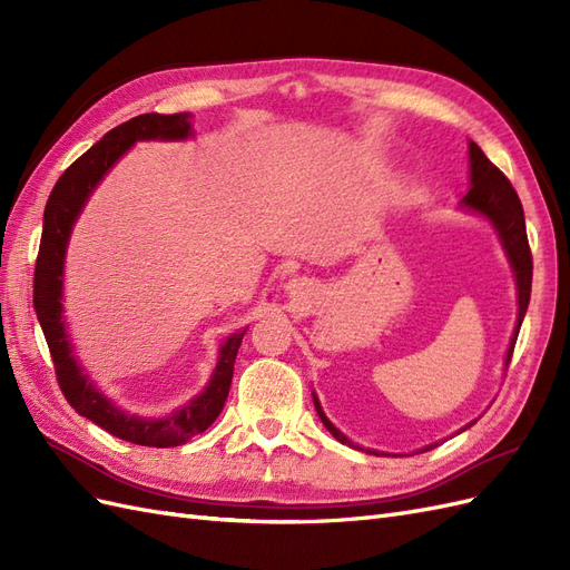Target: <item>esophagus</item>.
<instances>
[{"label": "esophagus", "mask_w": 570, "mask_h": 570, "mask_svg": "<svg viewBox=\"0 0 570 570\" xmlns=\"http://www.w3.org/2000/svg\"><path fill=\"white\" fill-rule=\"evenodd\" d=\"M308 281H304V278H295V281H289L287 283V289H289V295H304V292H308Z\"/></svg>", "instance_id": "esophagus-1"}]
</instances>
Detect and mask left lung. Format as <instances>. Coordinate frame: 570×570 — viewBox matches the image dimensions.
<instances>
[{
  "label": "left lung",
  "mask_w": 570,
  "mask_h": 570,
  "mask_svg": "<svg viewBox=\"0 0 570 570\" xmlns=\"http://www.w3.org/2000/svg\"><path fill=\"white\" fill-rule=\"evenodd\" d=\"M471 185L473 187L463 197V206H469V209H473V212H480L482 216H488L494 223V228H497L499 237H502L504 249L509 254V262L515 271V283H519V323H515V333L509 344V354H507V366H509L511 356H513V347H515V337H519L525 308L530 302V287H532V254H530L528 233H525L523 204H521L519 195H515V189L509 183V178L485 157V151H482L475 142H471ZM314 406L318 411L323 425L331 430V435L335 440H340L342 444L352 446V442L344 438L331 421L325 419V413H323L316 396H314ZM471 425H465V428H471ZM433 446L435 444L425 446L423 452L433 450ZM368 454H375V452H368Z\"/></svg>",
  "instance_id": "1"
}]
</instances>
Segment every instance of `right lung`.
<instances>
[{"label": "right lung", "instance_id": "right-lung-1", "mask_svg": "<svg viewBox=\"0 0 570 570\" xmlns=\"http://www.w3.org/2000/svg\"><path fill=\"white\" fill-rule=\"evenodd\" d=\"M189 135L187 114H142L109 130L97 145H92L68 166L45 206L40 252L32 278V304L42 325L47 347L55 361L57 383L80 416L90 419L118 440L142 446H178L209 428L228 400L233 381V366L243 333H235L220 347V361L212 375V383L193 402L176 411L168 419H137L118 411L105 394H99L71 354L63 321H61V273L63 252L73 220L78 218L85 199L90 197L95 185L105 178L107 170L124 157L135 140H183Z\"/></svg>", "mask_w": 570, "mask_h": 570}]
</instances>
